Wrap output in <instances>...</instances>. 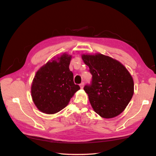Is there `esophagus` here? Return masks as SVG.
Masks as SVG:
<instances>
[{"label": "esophagus", "instance_id": "34e87169", "mask_svg": "<svg viewBox=\"0 0 156 156\" xmlns=\"http://www.w3.org/2000/svg\"><path fill=\"white\" fill-rule=\"evenodd\" d=\"M83 86H84V83L83 82H81L80 84V88L82 89L83 88Z\"/></svg>", "mask_w": 156, "mask_h": 156}]
</instances>
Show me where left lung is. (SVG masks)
<instances>
[{
    "instance_id": "left-lung-1",
    "label": "left lung",
    "mask_w": 156,
    "mask_h": 156,
    "mask_svg": "<svg viewBox=\"0 0 156 156\" xmlns=\"http://www.w3.org/2000/svg\"><path fill=\"white\" fill-rule=\"evenodd\" d=\"M90 68L92 81L84 86L96 113L104 119L114 118L124 111L133 94L132 75L121 62L101 53L82 55Z\"/></svg>"
}]
</instances>
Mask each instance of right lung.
I'll return each mask as SVG.
<instances>
[{
    "label": "right lung",
    "instance_id": "1",
    "mask_svg": "<svg viewBox=\"0 0 156 156\" xmlns=\"http://www.w3.org/2000/svg\"><path fill=\"white\" fill-rule=\"evenodd\" d=\"M72 56L64 53L52 59L37 71L31 85V97L37 108L52 114L64 109L80 89L73 81L69 69Z\"/></svg>",
    "mask_w": 156,
    "mask_h": 156
}]
</instances>
